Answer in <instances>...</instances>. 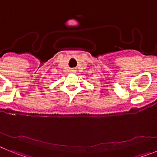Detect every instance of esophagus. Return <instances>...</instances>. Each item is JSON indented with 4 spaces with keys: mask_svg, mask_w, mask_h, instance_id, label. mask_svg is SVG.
Listing matches in <instances>:
<instances>
[{
    "mask_svg": "<svg viewBox=\"0 0 157 157\" xmlns=\"http://www.w3.org/2000/svg\"><path fill=\"white\" fill-rule=\"evenodd\" d=\"M75 71V70H71V71Z\"/></svg>",
    "mask_w": 157,
    "mask_h": 157,
    "instance_id": "34e87169",
    "label": "esophagus"
}]
</instances>
